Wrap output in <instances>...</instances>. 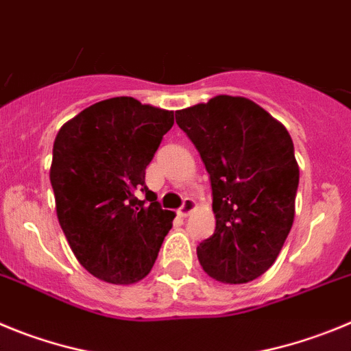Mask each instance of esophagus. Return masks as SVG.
<instances>
[{"label": "esophagus", "instance_id": "obj_1", "mask_svg": "<svg viewBox=\"0 0 351 351\" xmlns=\"http://www.w3.org/2000/svg\"><path fill=\"white\" fill-rule=\"evenodd\" d=\"M194 210H195V201L192 197H187L185 201H183V206L178 210V217L185 219V217H189Z\"/></svg>", "mask_w": 351, "mask_h": 351}]
</instances>
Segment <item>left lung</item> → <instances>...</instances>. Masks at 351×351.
<instances>
[{"label": "left lung", "mask_w": 351, "mask_h": 351, "mask_svg": "<svg viewBox=\"0 0 351 351\" xmlns=\"http://www.w3.org/2000/svg\"><path fill=\"white\" fill-rule=\"evenodd\" d=\"M201 154L213 191L215 232L197 246L208 276L248 283L266 273L295 217L299 164L289 131L241 96L211 97L176 112Z\"/></svg>", "instance_id": "obj_1"}]
</instances>
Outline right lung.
<instances>
[{"mask_svg": "<svg viewBox=\"0 0 351 351\" xmlns=\"http://www.w3.org/2000/svg\"><path fill=\"white\" fill-rule=\"evenodd\" d=\"M173 124L171 110L121 96L82 110L56 136V213L77 261L103 282L143 280L171 229L175 211L160 210L145 169Z\"/></svg>", "mask_w": 351, "mask_h": 351, "instance_id": "right-lung-1", "label": "right lung"}]
</instances>
